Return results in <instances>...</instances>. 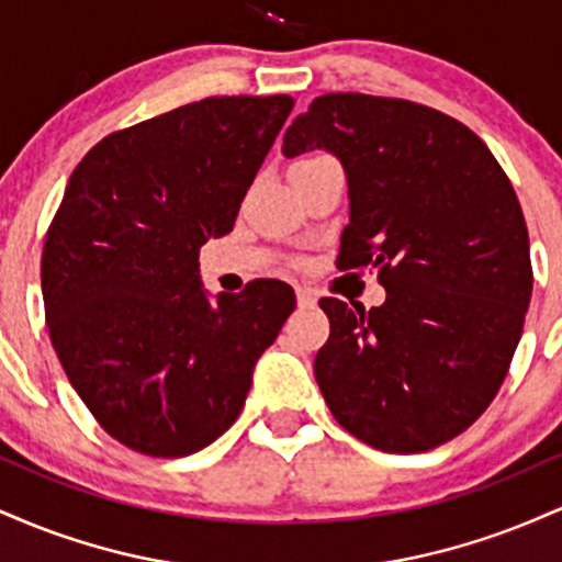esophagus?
<instances>
[{
    "instance_id": "obj_1",
    "label": "esophagus",
    "mask_w": 562,
    "mask_h": 562,
    "mask_svg": "<svg viewBox=\"0 0 562 562\" xmlns=\"http://www.w3.org/2000/svg\"><path fill=\"white\" fill-rule=\"evenodd\" d=\"M295 295H299V306L301 308H308V306H314V303H317V295H314L308 288H299V290H295Z\"/></svg>"
}]
</instances>
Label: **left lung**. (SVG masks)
I'll return each instance as SVG.
<instances>
[{"label":"left lung","mask_w":562,"mask_h":562,"mask_svg":"<svg viewBox=\"0 0 562 562\" xmlns=\"http://www.w3.org/2000/svg\"><path fill=\"white\" fill-rule=\"evenodd\" d=\"M327 150L348 182L340 269H380L383 306L322 299L330 338L314 375L333 417L391 454L441 447L499 391L531 301L513 184L460 121L370 94H322L282 156Z\"/></svg>","instance_id":"1"}]
</instances>
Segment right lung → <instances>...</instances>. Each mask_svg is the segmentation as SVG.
Listing matches in <instances>:
<instances>
[{
	"mask_svg": "<svg viewBox=\"0 0 562 562\" xmlns=\"http://www.w3.org/2000/svg\"><path fill=\"white\" fill-rule=\"evenodd\" d=\"M293 97H205L108 134L70 173L42 254L63 370L97 423L184 457L240 415L259 357L295 308L280 280L211 299L198 250L235 227Z\"/></svg>",
	"mask_w": 562,
	"mask_h": 562,
	"instance_id": "1",
	"label": "right lung"
}]
</instances>
